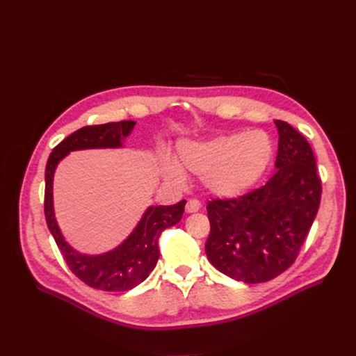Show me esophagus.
Returning <instances> with one entry per match:
<instances>
[{
	"label": "esophagus",
	"instance_id": "obj_1",
	"mask_svg": "<svg viewBox=\"0 0 356 356\" xmlns=\"http://www.w3.org/2000/svg\"><path fill=\"white\" fill-rule=\"evenodd\" d=\"M200 207H202V204L197 199H190L186 204V211L187 212H197L200 209Z\"/></svg>",
	"mask_w": 356,
	"mask_h": 356
}]
</instances>
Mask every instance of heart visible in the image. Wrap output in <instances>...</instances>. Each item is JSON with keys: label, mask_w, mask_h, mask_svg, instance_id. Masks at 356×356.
Segmentation results:
<instances>
[{"label": "heart", "mask_w": 356, "mask_h": 356, "mask_svg": "<svg viewBox=\"0 0 356 356\" xmlns=\"http://www.w3.org/2000/svg\"><path fill=\"white\" fill-rule=\"evenodd\" d=\"M273 154L272 139L261 131L220 135L208 141H184L177 161L161 157L160 170L168 181L181 184L186 172L202 177L203 186L220 197H236L263 175Z\"/></svg>", "instance_id": "heart-1"}]
</instances>
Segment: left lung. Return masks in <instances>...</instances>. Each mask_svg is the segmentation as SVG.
<instances>
[{
  "label": "left lung",
  "mask_w": 356,
  "mask_h": 356,
  "mask_svg": "<svg viewBox=\"0 0 356 356\" xmlns=\"http://www.w3.org/2000/svg\"><path fill=\"white\" fill-rule=\"evenodd\" d=\"M276 170L266 184L234 199L208 202V260L224 275L260 284L284 273L319 209L322 184L307 139L282 120Z\"/></svg>",
  "instance_id": "obj_1"
}]
</instances>
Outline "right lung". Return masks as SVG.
<instances>
[{
    "label": "right lung",
    "instance_id": "right-lung-1",
    "mask_svg": "<svg viewBox=\"0 0 356 356\" xmlns=\"http://www.w3.org/2000/svg\"><path fill=\"white\" fill-rule=\"evenodd\" d=\"M134 126V120L84 126L53 148L46 165L44 215L47 227L71 272L95 289L127 291L145 281L159 260L161 232L177 224L184 213L186 200L170 207H149L131 236L115 250L101 255L80 254L63 239L53 211V175L58 163L75 149L122 147V141L132 132Z\"/></svg>",
    "mask_w": 356,
    "mask_h": 356
}]
</instances>
